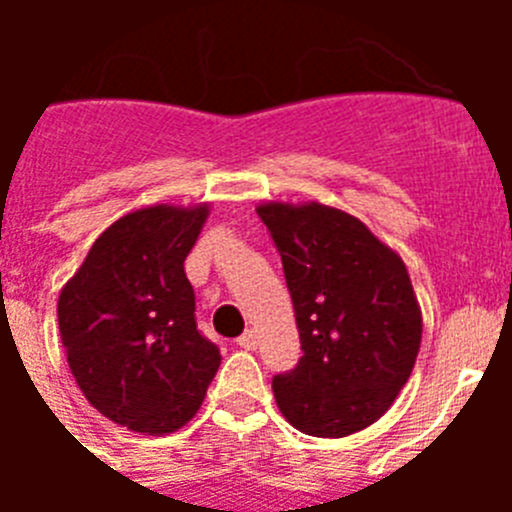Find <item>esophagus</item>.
Segmentation results:
<instances>
[{"label":"esophagus","mask_w":512,"mask_h":512,"mask_svg":"<svg viewBox=\"0 0 512 512\" xmlns=\"http://www.w3.org/2000/svg\"><path fill=\"white\" fill-rule=\"evenodd\" d=\"M238 346L246 348V351H256V346H259V336H256V330H246V333L238 338Z\"/></svg>","instance_id":"1"}]
</instances>
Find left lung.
Wrapping results in <instances>:
<instances>
[{"mask_svg": "<svg viewBox=\"0 0 512 512\" xmlns=\"http://www.w3.org/2000/svg\"><path fill=\"white\" fill-rule=\"evenodd\" d=\"M282 256L302 359L271 387L307 436L341 438L382 418L410 379L423 315L402 259L359 217L305 202L256 207Z\"/></svg>", "mask_w": 512, "mask_h": 512, "instance_id": "8db88e82", "label": "left lung"}]
</instances>
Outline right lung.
I'll use <instances>...</instances> for the list:
<instances>
[{
	"mask_svg": "<svg viewBox=\"0 0 512 512\" xmlns=\"http://www.w3.org/2000/svg\"><path fill=\"white\" fill-rule=\"evenodd\" d=\"M210 205H151L99 235L58 297L71 374L94 408L146 436L200 410L220 351L197 330L184 259Z\"/></svg>",
	"mask_w": 512,
	"mask_h": 512,
	"instance_id": "right-lung-1",
	"label": "right lung"
}]
</instances>
